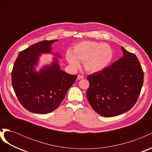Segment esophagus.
<instances>
[{
  "instance_id": "1",
  "label": "esophagus",
  "mask_w": 152,
  "mask_h": 152,
  "mask_svg": "<svg viewBox=\"0 0 152 152\" xmlns=\"http://www.w3.org/2000/svg\"><path fill=\"white\" fill-rule=\"evenodd\" d=\"M84 78V77L82 76V75H78V77H77V79H79V80H80V79H82Z\"/></svg>"
}]
</instances>
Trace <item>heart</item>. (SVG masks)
Instances as JSON below:
<instances>
[{"instance_id": "1", "label": "heart", "mask_w": 152, "mask_h": 152, "mask_svg": "<svg viewBox=\"0 0 152 152\" xmlns=\"http://www.w3.org/2000/svg\"><path fill=\"white\" fill-rule=\"evenodd\" d=\"M113 57L112 47L107 44L94 41H82L75 44L72 53L68 51L66 59L74 68L79 66V62H83L85 70L89 73H96L107 68Z\"/></svg>"}]
</instances>
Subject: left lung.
Returning a JSON list of instances; mask_svg holds the SVG:
<instances>
[{
  "instance_id": "obj_1",
  "label": "left lung",
  "mask_w": 152,
  "mask_h": 152,
  "mask_svg": "<svg viewBox=\"0 0 152 152\" xmlns=\"http://www.w3.org/2000/svg\"><path fill=\"white\" fill-rule=\"evenodd\" d=\"M124 56L112 65L87 77V98L100 115L111 117L131 110L143 84L144 72L138 59L121 47Z\"/></svg>"
}]
</instances>
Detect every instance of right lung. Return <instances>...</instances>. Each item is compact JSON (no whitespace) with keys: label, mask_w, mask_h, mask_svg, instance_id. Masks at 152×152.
<instances>
[{"label":"right lung","mask_w":152,"mask_h":152,"mask_svg":"<svg viewBox=\"0 0 152 152\" xmlns=\"http://www.w3.org/2000/svg\"><path fill=\"white\" fill-rule=\"evenodd\" d=\"M56 41L43 40L31 45L19 53L14 64L12 87L20 103L30 112L46 114L56 110L77 77L61 70L57 58L50 65L35 71L40 55L51 52L50 45Z\"/></svg>","instance_id":"obj_1"}]
</instances>
